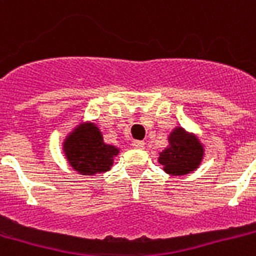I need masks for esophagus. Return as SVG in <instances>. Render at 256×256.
I'll return each mask as SVG.
<instances>
[{
	"mask_svg": "<svg viewBox=\"0 0 256 256\" xmlns=\"http://www.w3.org/2000/svg\"><path fill=\"white\" fill-rule=\"evenodd\" d=\"M132 146H134L136 149H144V148H145V142H144V141H134V142H132Z\"/></svg>",
	"mask_w": 256,
	"mask_h": 256,
	"instance_id": "obj_1",
	"label": "esophagus"
}]
</instances>
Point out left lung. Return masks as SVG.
<instances>
[{
    "label": "left lung",
    "instance_id": "1",
    "mask_svg": "<svg viewBox=\"0 0 256 256\" xmlns=\"http://www.w3.org/2000/svg\"><path fill=\"white\" fill-rule=\"evenodd\" d=\"M169 145L160 152L158 162L170 176H185L200 166L204 158V145L196 134L176 126L168 136Z\"/></svg>",
    "mask_w": 256,
    "mask_h": 256
}]
</instances>
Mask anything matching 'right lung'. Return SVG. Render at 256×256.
Masks as SVG:
<instances>
[{"label": "right lung", "mask_w": 256, "mask_h": 256, "mask_svg": "<svg viewBox=\"0 0 256 256\" xmlns=\"http://www.w3.org/2000/svg\"><path fill=\"white\" fill-rule=\"evenodd\" d=\"M63 152L74 170L83 176H95L110 170L120 148L106 144L96 124L82 122L66 136Z\"/></svg>", "instance_id": "obj_1"}]
</instances>
